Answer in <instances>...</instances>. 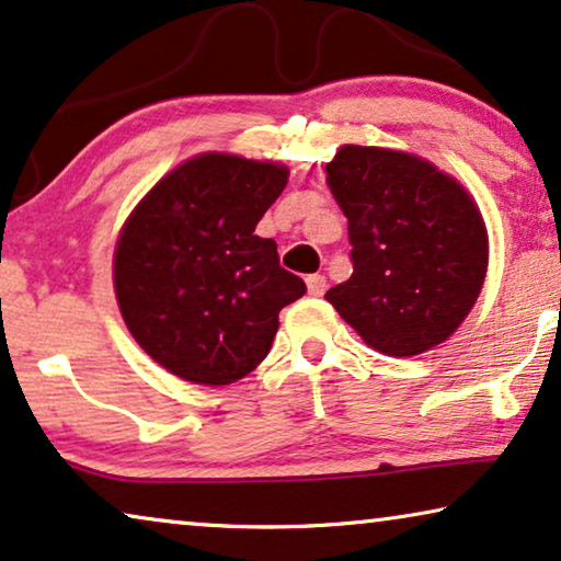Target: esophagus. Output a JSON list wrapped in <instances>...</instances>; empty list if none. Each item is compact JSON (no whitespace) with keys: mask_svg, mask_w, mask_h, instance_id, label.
<instances>
[{"mask_svg":"<svg viewBox=\"0 0 561 561\" xmlns=\"http://www.w3.org/2000/svg\"><path fill=\"white\" fill-rule=\"evenodd\" d=\"M306 286H308V294H311V296H323V294H327V278H323V275H319V273L308 275Z\"/></svg>","mask_w":561,"mask_h":561,"instance_id":"esophagus-1","label":"esophagus"}]
</instances>
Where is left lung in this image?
I'll return each instance as SVG.
<instances>
[{"mask_svg":"<svg viewBox=\"0 0 561 561\" xmlns=\"http://www.w3.org/2000/svg\"><path fill=\"white\" fill-rule=\"evenodd\" d=\"M327 174L354 263L329 304L381 354L443 344L470 313L489 267L473 197L430 161L377 146H341Z\"/></svg>","mask_w":561,"mask_h":561,"instance_id":"1","label":"left lung"}]
</instances>
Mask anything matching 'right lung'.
Wrapping results in <instances>:
<instances>
[{
	"mask_svg": "<svg viewBox=\"0 0 561 561\" xmlns=\"http://www.w3.org/2000/svg\"><path fill=\"white\" fill-rule=\"evenodd\" d=\"M288 169L199 153L169 172L121 230L113 286L131 336L153 362L194 385H232L261 364L278 313L306 294L255 225Z\"/></svg>",
	"mask_w": 561,
	"mask_h": 561,
	"instance_id": "right-lung-1",
	"label": "right lung"
}]
</instances>
